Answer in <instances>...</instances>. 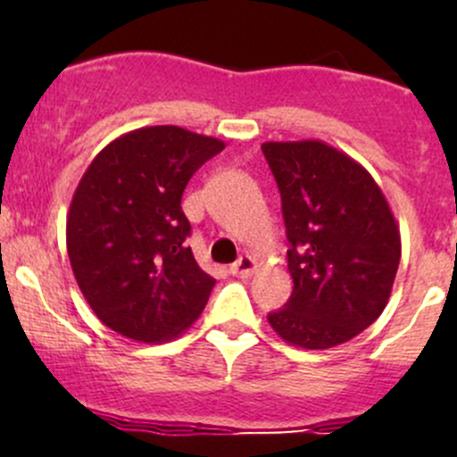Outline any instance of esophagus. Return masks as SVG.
<instances>
[{
	"instance_id": "1",
	"label": "esophagus",
	"mask_w": 457,
	"mask_h": 457,
	"mask_svg": "<svg viewBox=\"0 0 457 457\" xmlns=\"http://www.w3.org/2000/svg\"><path fill=\"white\" fill-rule=\"evenodd\" d=\"M255 269H258V262L251 258V255H243V258H238L232 266H229V272L236 277H243V279H246V277L253 275Z\"/></svg>"
}]
</instances>
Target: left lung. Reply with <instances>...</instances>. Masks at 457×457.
I'll list each match as a JSON object with an SVG mask.
<instances>
[{"label": "left lung", "instance_id": "8db88e82", "mask_svg": "<svg viewBox=\"0 0 457 457\" xmlns=\"http://www.w3.org/2000/svg\"><path fill=\"white\" fill-rule=\"evenodd\" d=\"M281 193L295 290L269 313L283 342L345 344L376 322L402 258L400 228L363 165L318 139L262 144Z\"/></svg>", "mask_w": 457, "mask_h": 457}]
</instances>
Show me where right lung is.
<instances>
[{"mask_svg": "<svg viewBox=\"0 0 457 457\" xmlns=\"http://www.w3.org/2000/svg\"><path fill=\"white\" fill-rule=\"evenodd\" d=\"M221 139L180 127L130 130L94 156L72 195L66 249L79 290L104 327L170 342L206 307L214 279L197 266L182 193Z\"/></svg>", "mask_w": 457, "mask_h": 457, "instance_id": "obj_1", "label": "right lung"}]
</instances>
